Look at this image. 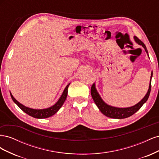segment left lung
<instances>
[{"label":"left lung","instance_id":"left-lung-1","mask_svg":"<svg viewBox=\"0 0 159 159\" xmlns=\"http://www.w3.org/2000/svg\"><path fill=\"white\" fill-rule=\"evenodd\" d=\"M134 41H135L138 44L141 45L144 48H145L147 54H148V51L145 44H144L141 40H139L137 36H134ZM152 77V71L151 72V80H150L151 81H150V84H149V88L147 94L145 95V97L143 98V99L141 101V102H139L137 104L133 105L132 107H126V108H119V107L111 106V105H109L107 103H105L103 101V99L101 98L99 94L98 93L97 90H96L95 84H93L91 88V97H92L95 103L100 110V111L102 112L104 115H105V116L110 118H113V119L127 118L131 116V115H133L134 113H135L137 111L143 106V105L147 101L149 97V95H150L151 89Z\"/></svg>","mask_w":159,"mask_h":159}]
</instances>
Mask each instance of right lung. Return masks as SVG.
Segmentation results:
<instances>
[{
	"mask_svg": "<svg viewBox=\"0 0 159 159\" xmlns=\"http://www.w3.org/2000/svg\"><path fill=\"white\" fill-rule=\"evenodd\" d=\"M70 84H68L67 85L65 89L63 91V93L61 94V97L60 98L59 100L56 102V103L53 105V106L47 109H34L27 107L25 106V105L21 104L20 103H19L18 101L13 97V95L11 94V96L12 98V99L13 100V102L15 103L24 112L27 113L28 115H30V116H32L34 118L44 119V118L50 117L52 116V115H54L57 111L61 108V107L62 106V105L64 104V102L66 101V99L67 98V95H68V88L69 87Z\"/></svg>",
	"mask_w": 159,
	"mask_h": 159,
	"instance_id": "add662e5",
	"label": "right lung"
}]
</instances>
